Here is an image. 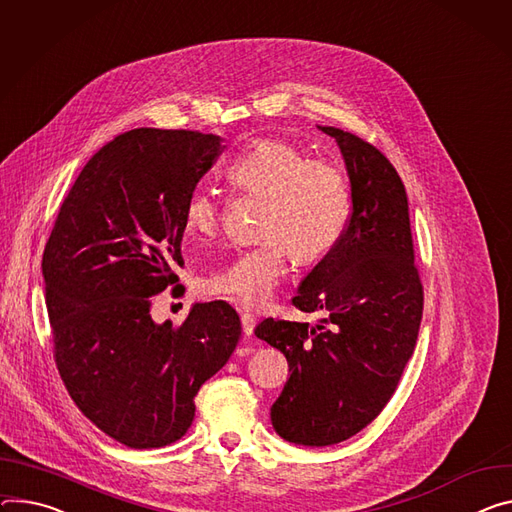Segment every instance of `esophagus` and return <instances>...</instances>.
<instances>
[{"mask_svg":"<svg viewBox=\"0 0 512 512\" xmlns=\"http://www.w3.org/2000/svg\"><path fill=\"white\" fill-rule=\"evenodd\" d=\"M241 324H243V333L253 335L255 329V316L251 312H241Z\"/></svg>","mask_w":512,"mask_h":512,"instance_id":"esophagus-1","label":"esophagus"}]
</instances>
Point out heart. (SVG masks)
I'll use <instances>...</instances> for the list:
<instances>
[{
  "label": "heart",
  "mask_w": 512,
  "mask_h": 512,
  "mask_svg": "<svg viewBox=\"0 0 512 512\" xmlns=\"http://www.w3.org/2000/svg\"><path fill=\"white\" fill-rule=\"evenodd\" d=\"M239 190L263 198L257 245L232 255L208 273L200 290L245 308H261L288 271L290 251L300 263L327 257L343 239L351 218V194L343 173L284 141L261 138L226 167ZM218 204L208 190L185 202L183 222L192 237H210L218 228Z\"/></svg>",
  "instance_id": "heart-1"
}]
</instances>
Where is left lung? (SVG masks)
<instances>
[{
	"mask_svg": "<svg viewBox=\"0 0 512 512\" xmlns=\"http://www.w3.org/2000/svg\"><path fill=\"white\" fill-rule=\"evenodd\" d=\"M318 130L335 138L345 161L351 218L292 302L324 318L312 327L265 318L255 329L257 339L286 355L292 371L271 406V425L306 447L341 443L374 421L396 392L423 318L400 175L359 136L335 126Z\"/></svg>",
	"mask_w": 512,
	"mask_h": 512,
	"instance_id": "8db88e82",
	"label": "left lung"
}]
</instances>
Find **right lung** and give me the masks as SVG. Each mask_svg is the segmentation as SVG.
Returning <instances> with one entry per match:
<instances>
[{
	"mask_svg": "<svg viewBox=\"0 0 512 512\" xmlns=\"http://www.w3.org/2000/svg\"><path fill=\"white\" fill-rule=\"evenodd\" d=\"M222 138L134 128L75 179L42 255L55 361L77 408L132 449L169 445L194 421V396L228 361L241 320L196 302L181 327L155 322L153 296L179 277L183 212Z\"/></svg>",
	"mask_w": 512,
	"mask_h": 512,
	"instance_id": "right-lung-1",
	"label": "right lung"
}]
</instances>
